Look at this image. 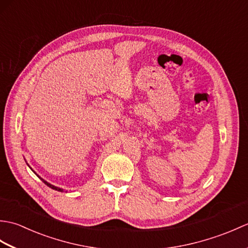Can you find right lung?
I'll return each mask as SVG.
<instances>
[{"label": "right lung", "mask_w": 248, "mask_h": 248, "mask_svg": "<svg viewBox=\"0 0 248 248\" xmlns=\"http://www.w3.org/2000/svg\"><path fill=\"white\" fill-rule=\"evenodd\" d=\"M31 168V167H30ZM34 171V170H33ZM35 172V171H34ZM36 173V172H35ZM36 175H37V173H36ZM37 177H38L39 179H40V180L41 181H43L45 184H46V186H48L49 187H51V188H53V189H55V191H59V192H62V191H64V189H62V188H61V187H57V186H53V184H51V183H49V182H46V180H44V179L43 178H40L38 175H37Z\"/></svg>", "instance_id": "right-lung-1"}]
</instances>
